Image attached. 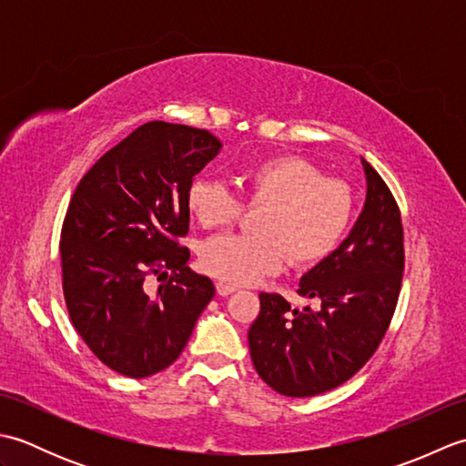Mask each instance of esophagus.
<instances>
[{"label":"esophagus","mask_w":466,"mask_h":466,"mask_svg":"<svg viewBox=\"0 0 466 466\" xmlns=\"http://www.w3.org/2000/svg\"><path fill=\"white\" fill-rule=\"evenodd\" d=\"M216 290L220 296H228V294H232L236 290V286L228 284V282H216Z\"/></svg>","instance_id":"esophagus-1"}]
</instances>
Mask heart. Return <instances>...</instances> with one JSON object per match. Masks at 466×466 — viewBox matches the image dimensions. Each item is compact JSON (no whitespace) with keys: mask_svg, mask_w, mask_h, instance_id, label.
<instances>
[{"mask_svg":"<svg viewBox=\"0 0 466 466\" xmlns=\"http://www.w3.org/2000/svg\"><path fill=\"white\" fill-rule=\"evenodd\" d=\"M244 200L260 208L254 220L258 234H224L200 248L206 272L232 284H248L282 268H306L334 252L352 220V190L326 177L300 156H276L242 174ZM244 200L216 180L198 177L187 187L186 204L204 228L238 220Z\"/></svg>","mask_w":466,"mask_h":466,"instance_id":"heart-1","label":"heart"}]
</instances>
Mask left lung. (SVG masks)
<instances>
[{"label": "left lung", "mask_w": 466, "mask_h": 466, "mask_svg": "<svg viewBox=\"0 0 466 466\" xmlns=\"http://www.w3.org/2000/svg\"><path fill=\"white\" fill-rule=\"evenodd\" d=\"M366 202L339 250L300 280L299 294L320 306L292 310L280 294L260 292L248 330L260 379L284 397L329 392L359 372L379 349L397 310L404 270L399 204L362 160Z\"/></svg>", "instance_id": "obj_1"}]
</instances>
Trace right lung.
<instances>
[{
	"label": "right lung",
	"mask_w": 466,
	"mask_h": 466,
	"mask_svg": "<svg viewBox=\"0 0 466 466\" xmlns=\"http://www.w3.org/2000/svg\"><path fill=\"white\" fill-rule=\"evenodd\" d=\"M220 147L200 127L147 122L76 186L59 236L64 299L77 334L114 372L167 369L214 299L212 280L186 266L180 238L187 187ZM147 275L167 279L156 293L145 290Z\"/></svg>",
	"instance_id": "obj_1"
}]
</instances>
